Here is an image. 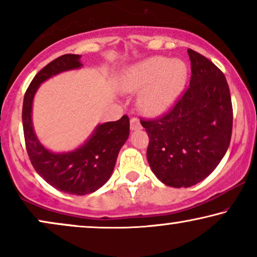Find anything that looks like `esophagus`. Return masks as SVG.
I'll return each mask as SVG.
<instances>
[{"label": "esophagus", "mask_w": 257, "mask_h": 257, "mask_svg": "<svg viewBox=\"0 0 257 257\" xmlns=\"http://www.w3.org/2000/svg\"><path fill=\"white\" fill-rule=\"evenodd\" d=\"M130 127H131L132 131H138V130L142 128V124L137 118H132L131 121H130Z\"/></svg>", "instance_id": "1"}]
</instances>
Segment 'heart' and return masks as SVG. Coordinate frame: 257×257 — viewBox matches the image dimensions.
<instances>
[{
  "instance_id": "obj_1",
  "label": "heart",
  "mask_w": 257,
  "mask_h": 257,
  "mask_svg": "<svg viewBox=\"0 0 257 257\" xmlns=\"http://www.w3.org/2000/svg\"><path fill=\"white\" fill-rule=\"evenodd\" d=\"M187 66L181 61L152 57L130 70L121 80L122 90L127 92L143 90L139 106L150 115H158L173 106L187 80Z\"/></svg>"
}]
</instances>
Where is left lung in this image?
I'll return each instance as SVG.
<instances>
[{"instance_id":"left-lung-1","label":"left lung","mask_w":257,"mask_h":257,"mask_svg":"<svg viewBox=\"0 0 257 257\" xmlns=\"http://www.w3.org/2000/svg\"><path fill=\"white\" fill-rule=\"evenodd\" d=\"M187 51L189 86L163 117L140 120L150 138L147 160L153 173L175 188L191 187L215 170L227 152L233 128L226 77L205 56Z\"/></svg>"}]
</instances>
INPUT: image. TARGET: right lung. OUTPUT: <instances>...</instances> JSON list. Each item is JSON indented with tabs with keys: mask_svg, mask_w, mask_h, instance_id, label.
<instances>
[{
	"mask_svg": "<svg viewBox=\"0 0 257 257\" xmlns=\"http://www.w3.org/2000/svg\"><path fill=\"white\" fill-rule=\"evenodd\" d=\"M80 55L66 54L45 65L31 80L23 99L22 121L28 156L35 171L52 187L68 194L85 195L99 189L113 172L119 151L130 135L127 115L98 125L78 149L54 153L35 135L31 111L35 93L44 80L69 70L82 68Z\"/></svg>",
	"mask_w": 257,
	"mask_h": 257,
	"instance_id": "1",
	"label": "right lung"
}]
</instances>
